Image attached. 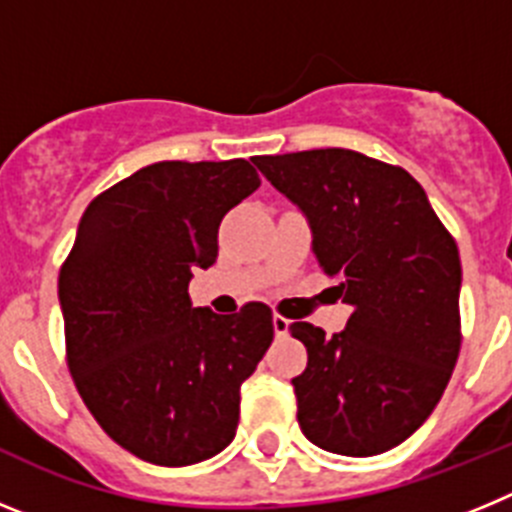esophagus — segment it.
<instances>
[{
    "instance_id": "obj_1",
    "label": "esophagus",
    "mask_w": 512,
    "mask_h": 512,
    "mask_svg": "<svg viewBox=\"0 0 512 512\" xmlns=\"http://www.w3.org/2000/svg\"><path fill=\"white\" fill-rule=\"evenodd\" d=\"M271 325H274V333H277V338H284L289 333V320L282 318V315H274V318H271Z\"/></svg>"
}]
</instances>
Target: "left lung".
I'll list each match as a JSON object with an SVG mask.
<instances>
[{"label": "left lung", "mask_w": 512, "mask_h": 512, "mask_svg": "<svg viewBox=\"0 0 512 512\" xmlns=\"http://www.w3.org/2000/svg\"><path fill=\"white\" fill-rule=\"evenodd\" d=\"M302 210L312 253L354 307L341 333L292 323L307 366L292 379L307 441L377 456L413 436L441 400L461 346V261L423 187L348 148L256 156Z\"/></svg>", "instance_id": "8db88e82"}]
</instances>
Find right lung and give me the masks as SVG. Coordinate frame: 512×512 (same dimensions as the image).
<instances>
[{"label": "right lung", "mask_w": 512, "mask_h": 512, "mask_svg": "<svg viewBox=\"0 0 512 512\" xmlns=\"http://www.w3.org/2000/svg\"><path fill=\"white\" fill-rule=\"evenodd\" d=\"M246 158L158 161L94 197L58 277L81 400L122 449L189 467L235 438L241 384L274 341L271 310L192 307L225 212L259 189Z\"/></svg>", "instance_id": "right-lung-1"}]
</instances>
